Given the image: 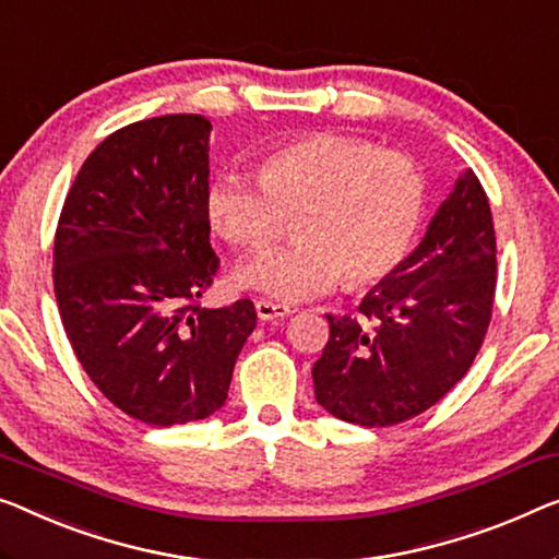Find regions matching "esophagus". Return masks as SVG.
<instances>
[{"instance_id":"esophagus-1","label":"esophagus","mask_w":559,"mask_h":559,"mask_svg":"<svg viewBox=\"0 0 559 559\" xmlns=\"http://www.w3.org/2000/svg\"><path fill=\"white\" fill-rule=\"evenodd\" d=\"M255 313H258V319H261V321H276V319H288V316L294 313V308L283 306V304L265 301V298H258Z\"/></svg>"}]
</instances>
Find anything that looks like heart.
<instances>
[{"label":"heart","mask_w":559,"mask_h":559,"mask_svg":"<svg viewBox=\"0 0 559 559\" xmlns=\"http://www.w3.org/2000/svg\"><path fill=\"white\" fill-rule=\"evenodd\" d=\"M427 182L409 155L354 135H306L258 160V182L223 175L207 190V218L236 251H261L296 215L298 240L238 273L246 288L296 304L344 281H384L419 233Z\"/></svg>","instance_id":"obj_1"}]
</instances>
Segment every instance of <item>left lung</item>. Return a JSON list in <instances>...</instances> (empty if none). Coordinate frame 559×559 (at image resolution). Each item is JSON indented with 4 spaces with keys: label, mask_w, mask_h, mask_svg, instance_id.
Listing matches in <instances>:
<instances>
[{
    "label": "left lung",
    "mask_w": 559,
    "mask_h": 559,
    "mask_svg": "<svg viewBox=\"0 0 559 559\" xmlns=\"http://www.w3.org/2000/svg\"><path fill=\"white\" fill-rule=\"evenodd\" d=\"M497 236L466 170L419 248L371 288L359 316H331L313 364L316 402L359 427H391L435 406L479 354L492 321Z\"/></svg>",
    "instance_id": "8db88e82"
}]
</instances>
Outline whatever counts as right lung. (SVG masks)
Here are the masks:
<instances>
[{
  "mask_svg": "<svg viewBox=\"0 0 559 559\" xmlns=\"http://www.w3.org/2000/svg\"><path fill=\"white\" fill-rule=\"evenodd\" d=\"M203 115L107 135L74 178L55 233V296L72 352L107 402L173 427L218 412L255 329L248 298L203 308L221 258L207 218Z\"/></svg>",
  "mask_w": 559,
  "mask_h": 559,
  "instance_id": "right-lung-1",
  "label": "right lung"
}]
</instances>
